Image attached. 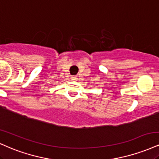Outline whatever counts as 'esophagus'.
Masks as SVG:
<instances>
[{
  "label": "esophagus",
  "instance_id": "esophagus-1",
  "mask_svg": "<svg viewBox=\"0 0 159 159\" xmlns=\"http://www.w3.org/2000/svg\"><path fill=\"white\" fill-rule=\"evenodd\" d=\"M71 80L72 81H76V80H77V76H75V75H72V76H71Z\"/></svg>",
  "mask_w": 159,
  "mask_h": 159
}]
</instances>
